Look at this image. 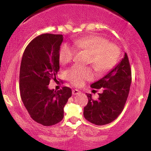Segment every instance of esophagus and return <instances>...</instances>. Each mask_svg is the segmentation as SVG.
I'll use <instances>...</instances> for the list:
<instances>
[{"label": "esophagus", "mask_w": 151, "mask_h": 151, "mask_svg": "<svg viewBox=\"0 0 151 151\" xmlns=\"http://www.w3.org/2000/svg\"><path fill=\"white\" fill-rule=\"evenodd\" d=\"M81 91L78 89H73L72 90V94L73 95H77L79 93H80Z\"/></svg>", "instance_id": "obj_1"}]
</instances>
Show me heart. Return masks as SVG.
<instances>
[{
	"mask_svg": "<svg viewBox=\"0 0 151 151\" xmlns=\"http://www.w3.org/2000/svg\"><path fill=\"white\" fill-rule=\"evenodd\" d=\"M73 45L65 43L60 47L59 58L62 65L70 63L73 60L77 49L89 53L90 63L99 73L104 74L115 67L120 56L119 48L101 36L90 35L76 40ZM67 77L72 84L81 86L86 80L92 79L93 72L89 67L74 65L67 70Z\"/></svg>",
	"mask_w": 151,
	"mask_h": 151,
	"instance_id": "obj_1",
	"label": "heart"
}]
</instances>
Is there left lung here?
I'll use <instances>...</instances> for the list:
<instances>
[{"instance_id": "8db88e82", "label": "left lung", "mask_w": 151, "mask_h": 151, "mask_svg": "<svg viewBox=\"0 0 151 151\" xmlns=\"http://www.w3.org/2000/svg\"><path fill=\"white\" fill-rule=\"evenodd\" d=\"M131 83V70L127 54L118 65L101 79L91 84V88L103 89L99 99L89 101L84 108V116L95 125L108 124L115 120L124 108Z\"/></svg>"}]
</instances>
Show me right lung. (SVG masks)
<instances>
[{
  "instance_id": "right-lung-1",
  "label": "right lung",
  "mask_w": 151,
  "mask_h": 151,
  "mask_svg": "<svg viewBox=\"0 0 151 151\" xmlns=\"http://www.w3.org/2000/svg\"><path fill=\"white\" fill-rule=\"evenodd\" d=\"M62 35L45 33L36 37L26 47L20 70V97L30 117L43 126L55 125L62 120L64 107L72 89H50L60 70L59 52Z\"/></svg>"
}]
</instances>
